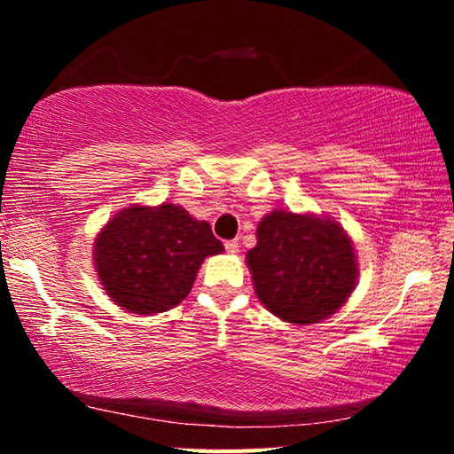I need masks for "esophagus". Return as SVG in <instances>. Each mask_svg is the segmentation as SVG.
<instances>
[{"label": "esophagus", "mask_w": 454, "mask_h": 454, "mask_svg": "<svg viewBox=\"0 0 454 454\" xmlns=\"http://www.w3.org/2000/svg\"><path fill=\"white\" fill-rule=\"evenodd\" d=\"M224 248H226V252H230V254H236V252H238V240H226L224 242Z\"/></svg>", "instance_id": "obj_1"}]
</instances>
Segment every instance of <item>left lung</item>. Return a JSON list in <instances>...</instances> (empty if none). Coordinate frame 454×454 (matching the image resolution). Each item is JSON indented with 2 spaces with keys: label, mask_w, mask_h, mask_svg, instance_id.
<instances>
[{
  "label": "left lung",
  "mask_w": 454,
  "mask_h": 454,
  "mask_svg": "<svg viewBox=\"0 0 454 454\" xmlns=\"http://www.w3.org/2000/svg\"><path fill=\"white\" fill-rule=\"evenodd\" d=\"M246 258L254 290L276 317L312 325L347 302L356 282L350 238L334 222L274 210L258 224Z\"/></svg>",
  "instance_id": "1"
}]
</instances>
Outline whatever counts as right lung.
<instances>
[{
    "label": "right lung",
    "mask_w": 454,
    "mask_h": 454,
    "mask_svg": "<svg viewBox=\"0 0 454 454\" xmlns=\"http://www.w3.org/2000/svg\"><path fill=\"white\" fill-rule=\"evenodd\" d=\"M222 250L208 222L194 220L180 206H132L98 234L94 262L114 302L153 314L180 304L202 260Z\"/></svg>",
    "instance_id": "1"
}]
</instances>
